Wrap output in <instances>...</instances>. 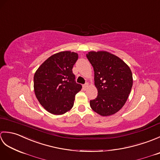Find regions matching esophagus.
<instances>
[{
    "label": "esophagus",
    "instance_id": "34e87169",
    "mask_svg": "<svg viewBox=\"0 0 160 160\" xmlns=\"http://www.w3.org/2000/svg\"><path fill=\"white\" fill-rule=\"evenodd\" d=\"M88 86H89V84L88 83H85L84 84H83V89H84V90H86L87 89V88L88 87Z\"/></svg>",
    "mask_w": 160,
    "mask_h": 160
}]
</instances>
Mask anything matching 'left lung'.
Here are the masks:
<instances>
[{"instance_id": "left-lung-1", "label": "left lung", "mask_w": 160, "mask_h": 160, "mask_svg": "<svg viewBox=\"0 0 160 160\" xmlns=\"http://www.w3.org/2000/svg\"><path fill=\"white\" fill-rule=\"evenodd\" d=\"M94 70L96 99L90 100L92 109L102 116L120 111L127 102L132 86L129 67L120 58L107 52H90L87 54Z\"/></svg>"}]
</instances>
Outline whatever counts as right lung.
<instances>
[{
	"label": "right lung",
	"mask_w": 160,
	"mask_h": 160,
	"mask_svg": "<svg viewBox=\"0 0 160 160\" xmlns=\"http://www.w3.org/2000/svg\"><path fill=\"white\" fill-rule=\"evenodd\" d=\"M78 58L77 53L61 52L50 56L36 71L35 95L49 113L62 115L73 107L75 96L82 89V85L75 81L72 71Z\"/></svg>",
	"instance_id": "obj_1"
}]
</instances>
